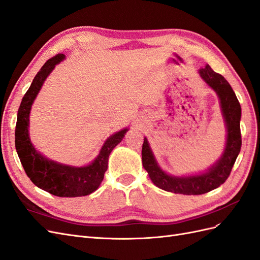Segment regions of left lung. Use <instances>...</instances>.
Instances as JSON below:
<instances>
[{
  "label": "left lung",
  "instance_id": "8db88e82",
  "mask_svg": "<svg viewBox=\"0 0 260 260\" xmlns=\"http://www.w3.org/2000/svg\"><path fill=\"white\" fill-rule=\"evenodd\" d=\"M202 79L214 90L220 101V107L225 122L226 141L221 157L205 172L192 176H171L164 171L144 138L142 164L152 182L161 190L185 195H200L215 190L225 182L241 151V105L237 95L224 78L215 73L209 65L199 70Z\"/></svg>",
  "mask_w": 260,
  "mask_h": 260
}]
</instances>
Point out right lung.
<instances>
[{"label": "right lung", "instance_id": "right-lung-1", "mask_svg": "<svg viewBox=\"0 0 260 260\" xmlns=\"http://www.w3.org/2000/svg\"><path fill=\"white\" fill-rule=\"evenodd\" d=\"M64 59V54H57L46 61L23 95L17 113L15 146L27 176L38 187L59 198H77L89 195L98 190L107 170L109 154L117 144L121 142L129 129L124 128L109 137L95 159L83 167L69 166L54 161L37 151L29 137L31 106L55 65Z\"/></svg>", "mask_w": 260, "mask_h": 260}]
</instances>
